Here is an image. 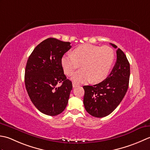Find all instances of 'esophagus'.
Listing matches in <instances>:
<instances>
[{
    "label": "esophagus",
    "mask_w": 150,
    "mask_h": 150,
    "mask_svg": "<svg viewBox=\"0 0 150 150\" xmlns=\"http://www.w3.org/2000/svg\"><path fill=\"white\" fill-rule=\"evenodd\" d=\"M78 86H79L78 84L76 83H74V82H73V83H72V87H74V88H75V87H78Z\"/></svg>",
    "instance_id": "34e87169"
}]
</instances>
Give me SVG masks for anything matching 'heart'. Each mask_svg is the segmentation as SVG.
<instances>
[{"label": "heart", "mask_w": 150, "mask_h": 150, "mask_svg": "<svg viewBox=\"0 0 150 150\" xmlns=\"http://www.w3.org/2000/svg\"><path fill=\"white\" fill-rule=\"evenodd\" d=\"M114 60L115 52L111 47L84 44L76 48L72 54L63 56L62 65L67 76H71L81 65L82 69L76 72L72 77L76 83L91 80L94 83H98L108 77Z\"/></svg>", "instance_id": "obj_1"}]
</instances>
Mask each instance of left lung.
<instances>
[{"label":"left lung","instance_id":"left-lung-1","mask_svg":"<svg viewBox=\"0 0 150 150\" xmlns=\"http://www.w3.org/2000/svg\"><path fill=\"white\" fill-rule=\"evenodd\" d=\"M111 44L115 48L117 47ZM117 62L105 79L93 86L85 85L83 104L88 114L102 118L111 114L126 94L130 76L129 63L126 56L118 48Z\"/></svg>","mask_w":150,"mask_h":150}]
</instances>
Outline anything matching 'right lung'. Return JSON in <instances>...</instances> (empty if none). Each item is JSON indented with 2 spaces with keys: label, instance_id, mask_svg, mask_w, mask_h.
<instances>
[{
  "label": "right lung",
  "instance_id": "obj_1",
  "mask_svg": "<svg viewBox=\"0 0 150 150\" xmlns=\"http://www.w3.org/2000/svg\"><path fill=\"white\" fill-rule=\"evenodd\" d=\"M71 46L55 38L39 43L27 61L24 82L30 100L39 111L56 116L65 110L72 89L64 74L62 59ZM61 83V86L57 85Z\"/></svg>",
  "mask_w": 150,
  "mask_h": 150
}]
</instances>
